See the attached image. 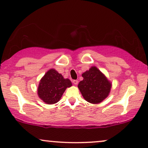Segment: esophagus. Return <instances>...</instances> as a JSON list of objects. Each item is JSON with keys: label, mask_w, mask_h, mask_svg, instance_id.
Here are the masks:
<instances>
[{"label": "esophagus", "mask_w": 148, "mask_h": 148, "mask_svg": "<svg viewBox=\"0 0 148 148\" xmlns=\"http://www.w3.org/2000/svg\"><path fill=\"white\" fill-rule=\"evenodd\" d=\"M72 82H73V83H74V84H76H76H78V80H73V81H72Z\"/></svg>", "instance_id": "obj_1"}]
</instances>
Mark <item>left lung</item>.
I'll list each match as a JSON object with an SVG mask.
<instances>
[{"label": "left lung", "mask_w": 148, "mask_h": 148, "mask_svg": "<svg viewBox=\"0 0 148 148\" xmlns=\"http://www.w3.org/2000/svg\"><path fill=\"white\" fill-rule=\"evenodd\" d=\"M82 76L83 80L79 82L78 87L86 101L99 103L108 97L112 84L99 69L92 66Z\"/></svg>", "instance_id": "left-lung-1"}]
</instances>
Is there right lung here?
Returning <instances> with one entry per match:
<instances>
[{
	"label": "right lung",
	"instance_id": "add662e5",
	"mask_svg": "<svg viewBox=\"0 0 148 148\" xmlns=\"http://www.w3.org/2000/svg\"><path fill=\"white\" fill-rule=\"evenodd\" d=\"M72 85L68 78H64L55 69H51L40 80L38 95L45 103H56L60 101L66 88Z\"/></svg>",
	"mask_w": 148,
	"mask_h": 148
}]
</instances>
